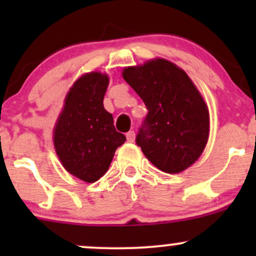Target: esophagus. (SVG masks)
Instances as JSON below:
<instances>
[{
  "instance_id": "esophagus-1",
  "label": "esophagus",
  "mask_w": 256,
  "mask_h": 256,
  "mask_svg": "<svg viewBox=\"0 0 256 256\" xmlns=\"http://www.w3.org/2000/svg\"><path fill=\"white\" fill-rule=\"evenodd\" d=\"M134 137H136V134H134V131H128V134H126V138H128V142H134Z\"/></svg>"
}]
</instances>
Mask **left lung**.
Instances as JSON below:
<instances>
[{
  "mask_svg": "<svg viewBox=\"0 0 256 256\" xmlns=\"http://www.w3.org/2000/svg\"><path fill=\"white\" fill-rule=\"evenodd\" d=\"M122 77L148 110L136 136L146 158L166 173L182 172L192 165L207 143L210 114L186 73L156 58L128 67Z\"/></svg>",
  "mask_w": 256,
  "mask_h": 256,
  "instance_id": "1",
  "label": "left lung"
}]
</instances>
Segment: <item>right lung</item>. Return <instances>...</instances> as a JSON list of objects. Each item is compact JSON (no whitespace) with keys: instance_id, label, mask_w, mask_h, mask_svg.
I'll list each match as a JSON object with an SVG mask.
<instances>
[{"instance_id":"obj_1","label":"right lung","mask_w":256,"mask_h":256,"mask_svg":"<svg viewBox=\"0 0 256 256\" xmlns=\"http://www.w3.org/2000/svg\"><path fill=\"white\" fill-rule=\"evenodd\" d=\"M107 86L108 77L98 72L79 78L67 94L54 130L55 149L64 167L88 183L107 172L116 148L126 140L104 107Z\"/></svg>"}]
</instances>
